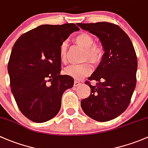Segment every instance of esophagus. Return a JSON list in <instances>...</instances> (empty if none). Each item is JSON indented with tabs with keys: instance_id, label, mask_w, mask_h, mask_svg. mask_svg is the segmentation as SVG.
Instances as JSON below:
<instances>
[{
	"instance_id": "esophagus-1",
	"label": "esophagus",
	"mask_w": 148,
	"mask_h": 148,
	"mask_svg": "<svg viewBox=\"0 0 148 148\" xmlns=\"http://www.w3.org/2000/svg\"><path fill=\"white\" fill-rule=\"evenodd\" d=\"M81 85V83H80V81H78L77 80H75L74 81V86L75 87H77V86H79V85Z\"/></svg>"
}]
</instances>
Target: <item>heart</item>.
<instances>
[{
    "label": "heart",
    "instance_id": "1",
    "mask_svg": "<svg viewBox=\"0 0 148 148\" xmlns=\"http://www.w3.org/2000/svg\"><path fill=\"white\" fill-rule=\"evenodd\" d=\"M74 42L79 46L85 49L83 53V60H89L93 64L100 63L104 56V51L100 45L94 43L95 40L90 34L88 33H81L76 36ZM68 43L64 41L60 47V58L63 63L67 61ZM65 73L75 78H83L92 73V66L89 63H85L80 65H71L66 68Z\"/></svg>",
    "mask_w": 148,
    "mask_h": 148
}]
</instances>
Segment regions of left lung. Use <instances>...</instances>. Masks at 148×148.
I'll return each instance as SVG.
<instances>
[{
    "label": "left lung",
    "mask_w": 148,
    "mask_h": 148,
    "mask_svg": "<svg viewBox=\"0 0 148 148\" xmlns=\"http://www.w3.org/2000/svg\"><path fill=\"white\" fill-rule=\"evenodd\" d=\"M77 24L98 37L105 51L95 71L88 77L97 81L96 85L85 81L91 88V94L81 100V108L92 119L109 121L121 115L130 104L136 86V53L130 38L115 24Z\"/></svg>",
    "instance_id": "8db88e82"
}]
</instances>
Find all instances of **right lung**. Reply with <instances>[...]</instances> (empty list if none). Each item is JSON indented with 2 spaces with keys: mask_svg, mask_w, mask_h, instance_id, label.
Listing matches in <instances>:
<instances>
[{
  "mask_svg": "<svg viewBox=\"0 0 148 148\" xmlns=\"http://www.w3.org/2000/svg\"><path fill=\"white\" fill-rule=\"evenodd\" d=\"M79 30L74 23L42 25L15 42L8 64L11 92L21 112L33 122L54 118L63 92L73 86L71 76L60 74V47Z\"/></svg>",
  "mask_w": 148,
  "mask_h": 148,
  "instance_id": "1",
  "label": "right lung"
}]
</instances>
